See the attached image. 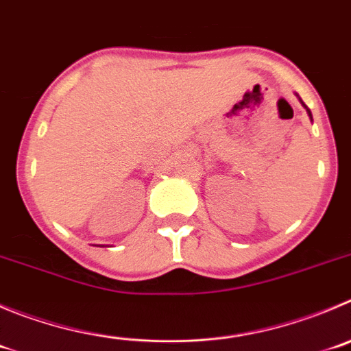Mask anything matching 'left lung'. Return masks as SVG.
<instances>
[{
	"instance_id": "1",
	"label": "left lung",
	"mask_w": 351,
	"mask_h": 351,
	"mask_svg": "<svg viewBox=\"0 0 351 351\" xmlns=\"http://www.w3.org/2000/svg\"><path fill=\"white\" fill-rule=\"evenodd\" d=\"M308 114H310V117H312V112H310V110H308Z\"/></svg>"
}]
</instances>
